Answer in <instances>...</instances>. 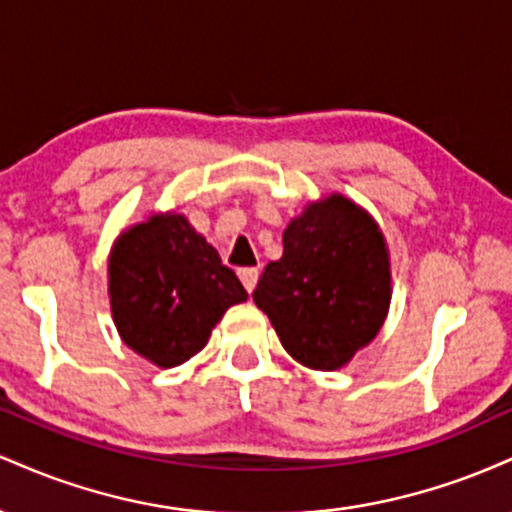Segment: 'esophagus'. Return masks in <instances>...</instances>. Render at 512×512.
Here are the masks:
<instances>
[{
    "mask_svg": "<svg viewBox=\"0 0 512 512\" xmlns=\"http://www.w3.org/2000/svg\"><path fill=\"white\" fill-rule=\"evenodd\" d=\"M238 274H240V281H243V286H245V289H248V293L255 291L257 279H260V269H257V267H245V269H240Z\"/></svg>",
    "mask_w": 512,
    "mask_h": 512,
    "instance_id": "esophagus-1",
    "label": "esophagus"
}]
</instances>
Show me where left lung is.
<instances>
[{
    "instance_id": "obj_1",
    "label": "left lung",
    "mask_w": 512,
    "mask_h": 512,
    "mask_svg": "<svg viewBox=\"0 0 512 512\" xmlns=\"http://www.w3.org/2000/svg\"><path fill=\"white\" fill-rule=\"evenodd\" d=\"M390 255L378 223L342 195L305 207L284 231L252 301L303 366L337 370L370 344L390 308Z\"/></svg>"
}]
</instances>
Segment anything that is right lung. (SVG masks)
Masks as SVG:
<instances>
[{
	"label": "right lung",
	"mask_w": 512,
	"mask_h": 512,
	"mask_svg": "<svg viewBox=\"0 0 512 512\" xmlns=\"http://www.w3.org/2000/svg\"><path fill=\"white\" fill-rule=\"evenodd\" d=\"M108 291L122 342L161 368L204 349L248 291L182 214H154L115 240Z\"/></svg>",
	"instance_id": "right-lung-1"
}]
</instances>
